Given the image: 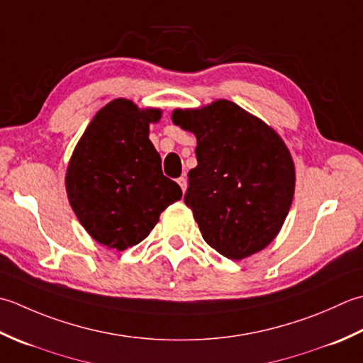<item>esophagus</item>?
<instances>
[{"mask_svg": "<svg viewBox=\"0 0 363 363\" xmlns=\"http://www.w3.org/2000/svg\"><path fill=\"white\" fill-rule=\"evenodd\" d=\"M177 183H179L180 184V188H182V191L184 192V191H186V186H188V182H186V179H184V177H180V179L179 180H177Z\"/></svg>", "mask_w": 363, "mask_h": 363, "instance_id": "obj_1", "label": "esophagus"}]
</instances>
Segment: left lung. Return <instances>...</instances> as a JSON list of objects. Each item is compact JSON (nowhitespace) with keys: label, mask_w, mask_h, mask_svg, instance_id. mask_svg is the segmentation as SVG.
Wrapping results in <instances>:
<instances>
[{"label":"left lung","mask_w":363,"mask_h":363,"mask_svg":"<svg viewBox=\"0 0 363 363\" xmlns=\"http://www.w3.org/2000/svg\"><path fill=\"white\" fill-rule=\"evenodd\" d=\"M172 122L197 139L184 194L208 246L230 260L279 235L294 196L291 153L274 128L228 100L175 109Z\"/></svg>","instance_id":"8db88e82"}]
</instances>
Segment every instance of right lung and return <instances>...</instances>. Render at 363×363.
Returning a JSON list of instances; mask_svg holds the SVG:
<instances>
[{"label":"right lung","mask_w":363,"mask_h":363,"mask_svg":"<svg viewBox=\"0 0 363 363\" xmlns=\"http://www.w3.org/2000/svg\"><path fill=\"white\" fill-rule=\"evenodd\" d=\"M158 108L127 99L103 106L79 138L65 172V191L79 224L101 246L125 250L149 236L179 184L162 175L161 157L149 139Z\"/></svg>","instance_id":"1"}]
</instances>
